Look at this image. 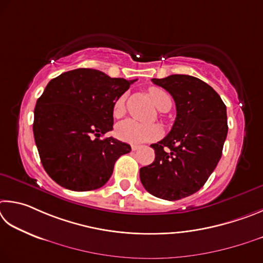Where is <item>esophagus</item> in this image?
<instances>
[{
    "label": "esophagus",
    "instance_id": "obj_1",
    "mask_svg": "<svg viewBox=\"0 0 263 263\" xmlns=\"http://www.w3.org/2000/svg\"><path fill=\"white\" fill-rule=\"evenodd\" d=\"M140 148H141L140 145H136V144H133V145H132V150H133V151H136V150H139Z\"/></svg>",
    "mask_w": 263,
    "mask_h": 263
}]
</instances>
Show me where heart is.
Listing matches in <instances>:
<instances>
[{
	"label": "heart",
	"instance_id": "heart-1",
	"mask_svg": "<svg viewBox=\"0 0 263 263\" xmlns=\"http://www.w3.org/2000/svg\"><path fill=\"white\" fill-rule=\"evenodd\" d=\"M149 95L156 107L160 110L165 106L172 105L171 96L165 90L160 89V87H150ZM124 101H126V97L124 96H120L117 101H115L113 107L114 117L118 118L123 114ZM115 134H117L119 140L127 142V143L141 144L145 143V142L157 140L162 135V129L157 124H143L135 121V120L128 119L118 124L117 129H115Z\"/></svg>",
	"mask_w": 263,
	"mask_h": 263
}]
</instances>
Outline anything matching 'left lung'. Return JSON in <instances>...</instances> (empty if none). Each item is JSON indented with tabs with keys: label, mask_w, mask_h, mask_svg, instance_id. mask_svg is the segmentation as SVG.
<instances>
[{
	"label": "left lung",
	"mask_w": 263,
	"mask_h": 263,
	"mask_svg": "<svg viewBox=\"0 0 263 263\" xmlns=\"http://www.w3.org/2000/svg\"><path fill=\"white\" fill-rule=\"evenodd\" d=\"M173 97L177 118L171 132L151 144L155 160L141 167L142 185L159 199L194 194L217 166L228 135L227 106L213 87L190 75L153 78Z\"/></svg>",
	"instance_id": "1"
}]
</instances>
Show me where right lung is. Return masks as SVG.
I'll use <instances>...</instances> for the list:
<instances>
[{
    "instance_id": "obj_1",
    "label": "right lung",
    "mask_w": 263,
    "mask_h": 263,
    "mask_svg": "<svg viewBox=\"0 0 263 263\" xmlns=\"http://www.w3.org/2000/svg\"><path fill=\"white\" fill-rule=\"evenodd\" d=\"M135 81L80 68L48 83L35 104L33 135L45 171L60 186L103 187L120 156L130 153L127 143L99 137L113 129L115 101Z\"/></svg>"
}]
</instances>
